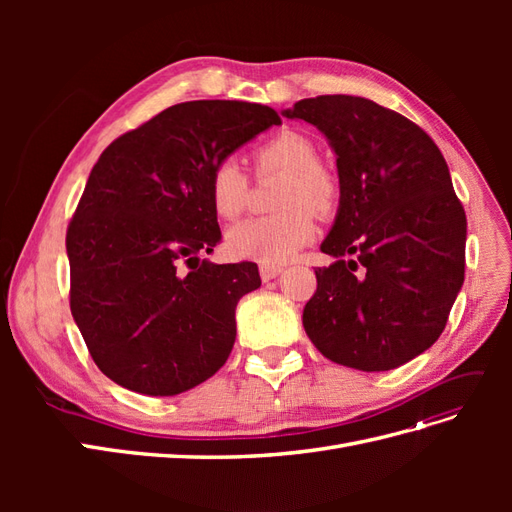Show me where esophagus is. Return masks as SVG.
<instances>
[{
	"mask_svg": "<svg viewBox=\"0 0 512 512\" xmlns=\"http://www.w3.org/2000/svg\"><path fill=\"white\" fill-rule=\"evenodd\" d=\"M282 273V267H267V265H262L260 267V277H262V282H269V280H275L277 275Z\"/></svg>",
	"mask_w": 512,
	"mask_h": 512,
	"instance_id": "esophagus-1",
	"label": "esophagus"
}]
</instances>
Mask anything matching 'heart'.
<instances>
[{
    "label": "heart",
    "mask_w": 512,
    "mask_h": 512,
    "mask_svg": "<svg viewBox=\"0 0 512 512\" xmlns=\"http://www.w3.org/2000/svg\"><path fill=\"white\" fill-rule=\"evenodd\" d=\"M258 179L282 175L273 215L250 218L232 226L226 235L230 256L256 260L260 265H284L316 235V215H329L339 203V181L318 162L316 143L303 132L282 130L252 151ZM250 177L237 160L224 158L211 168L209 203L220 220H235L247 207Z\"/></svg>",
    "instance_id": "b5f03b06"
}]
</instances>
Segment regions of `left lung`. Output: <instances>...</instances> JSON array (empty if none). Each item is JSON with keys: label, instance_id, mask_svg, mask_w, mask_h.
<instances>
[{"label": "left lung", "instance_id": "1", "mask_svg": "<svg viewBox=\"0 0 512 512\" xmlns=\"http://www.w3.org/2000/svg\"><path fill=\"white\" fill-rule=\"evenodd\" d=\"M284 115L329 138L342 190L320 245L337 260L316 269L305 333L339 365H404L440 337L463 284L468 222L446 160L414 121L367 98H305Z\"/></svg>", "mask_w": 512, "mask_h": 512}]
</instances>
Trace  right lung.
I'll list each match as a JSON object with an SVG mask.
<instances>
[{"instance_id": "obj_1", "label": "right lung", "mask_w": 512, "mask_h": 512, "mask_svg": "<svg viewBox=\"0 0 512 512\" xmlns=\"http://www.w3.org/2000/svg\"><path fill=\"white\" fill-rule=\"evenodd\" d=\"M282 119L239 100L181 102L121 134L91 168L68 224L70 309L104 376L177 395L218 371L235 307L260 286L254 262L213 265L211 168Z\"/></svg>"}]
</instances>
